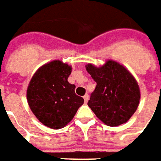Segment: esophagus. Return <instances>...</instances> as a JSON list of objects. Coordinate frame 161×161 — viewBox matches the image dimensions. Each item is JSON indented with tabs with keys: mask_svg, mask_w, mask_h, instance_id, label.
<instances>
[{
	"mask_svg": "<svg viewBox=\"0 0 161 161\" xmlns=\"http://www.w3.org/2000/svg\"><path fill=\"white\" fill-rule=\"evenodd\" d=\"M83 98H84V100H85V103H87V101H88V99H89V95H86Z\"/></svg>",
	"mask_w": 161,
	"mask_h": 161,
	"instance_id": "esophagus-1",
	"label": "esophagus"
}]
</instances>
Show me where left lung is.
<instances>
[{"mask_svg": "<svg viewBox=\"0 0 161 161\" xmlns=\"http://www.w3.org/2000/svg\"><path fill=\"white\" fill-rule=\"evenodd\" d=\"M86 68L97 84L88 101L97 118L110 127L129 120L140 100L139 86L131 73L111 60L99 68L91 64Z\"/></svg>", "mask_w": 161, "mask_h": 161, "instance_id": "1", "label": "left lung"}]
</instances>
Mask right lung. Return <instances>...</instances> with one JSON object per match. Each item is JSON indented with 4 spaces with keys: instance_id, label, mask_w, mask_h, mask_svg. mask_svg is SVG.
<instances>
[{
    "instance_id": "add662e5",
    "label": "right lung",
    "mask_w": 161,
    "mask_h": 161,
    "mask_svg": "<svg viewBox=\"0 0 161 161\" xmlns=\"http://www.w3.org/2000/svg\"><path fill=\"white\" fill-rule=\"evenodd\" d=\"M71 67L53 61L38 69L27 90L30 109L43 125L60 129L71 122L84 103L75 93V85L67 81Z\"/></svg>"
}]
</instances>
